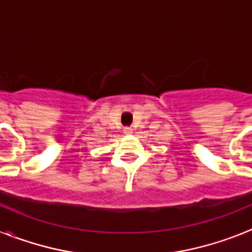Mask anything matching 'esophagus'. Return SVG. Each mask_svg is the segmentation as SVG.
Masks as SVG:
<instances>
[{
	"label": "esophagus",
	"mask_w": 252,
	"mask_h": 252,
	"mask_svg": "<svg viewBox=\"0 0 252 252\" xmlns=\"http://www.w3.org/2000/svg\"><path fill=\"white\" fill-rule=\"evenodd\" d=\"M124 133L125 135H131V133H132V128H130V127H126L124 130Z\"/></svg>",
	"instance_id": "34e87169"
}]
</instances>
